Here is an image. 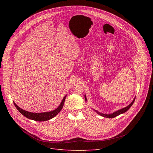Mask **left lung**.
Wrapping results in <instances>:
<instances>
[{
	"label": "left lung",
	"mask_w": 153,
	"mask_h": 153,
	"mask_svg": "<svg viewBox=\"0 0 153 153\" xmlns=\"http://www.w3.org/2000/svg\"><path fill=\"white\" fill-rule=\"evenodd\" d=\"M135 99H136V97H134V99L131 102V103L129 105H128L127 106H126V107H125L123 108H122V109H120V110H117V111H115V112H114L113 113H111V114H103V113H101L97 111V110H93L97 114L100 115L102 117H106V118H114V117H116V116H119V115H120L121 114H123V113L126 112L129 110V109L130 108V107L131 106L133 105V104L134 103ZM85 102L87 101V99H86V97L85 94Z\"/></svg>",
	"instance_id": "8db88e82"
}]
</instances>
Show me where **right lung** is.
Masks as SVG:
<instances>
[{
    "label": "right lung",
    "mask_w": 153,
    "mask_h": 153,
    "mask_svg": "<svg viewBox=\"0 0 153 153\" xmlns=\"http://www.w3.org/2000/svg\"><path fill=\"white\" fill-rule=\"evenodd\" d=\"M66 97H67V95H65L63 99H62L61 103H60L59 106L56 109H55V110L49 112H43V113H39L27 111L24 110H22V109L20 108L19 106H18L14 102H13L16 108H17V110L25 117L35 121L43 122V121H47L51 119L52 118L55 117L61 111L65 102V100L66 99Z\"/></svg>",
    "instance_id": "right-lung-1"
}]
</instances>
